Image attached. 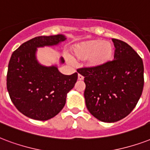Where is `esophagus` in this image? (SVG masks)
I'll return each mask as SVG.
<instances>
[{"mask_svg": "<svg viewBox=\"0 0 150 150\" xmlns=\"http://www.w3.org/2000/svg\"><path fill=\"white\" fill-rule=\"evenodd\" d=\"M83 76H82V75H81V74H78V80L81 81V80H83Z\"/></svg>", "mask_w": 150, "mask_h": 150, "instance_id": "esophagus-1", "label": "esophagus"}]
</instances>
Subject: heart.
I'll return each mask as SVG.
<instances>
[{
    "label": "heart",
    "mask_w": 150,
    "mask_h": 150,
    "mask_svg": "<svg viewBox=\"0 0 150 150\" xmlns=\"http://www.w3.org/2000/svg\"><path fill=\"white\" fill-rule=\"evenodd\" d=\"M74 53L79 59L88 58V64L98 67L108 62L113 54V46L109 41L91 40L76 45Z\"/></svg>",
    "instance_id": "1"
}]
</instances>
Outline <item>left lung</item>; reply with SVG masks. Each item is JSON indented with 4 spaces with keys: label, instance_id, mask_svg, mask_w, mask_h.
I'll return each instance as SVG.
<instances>
[{
    "label": "left lung",
    "instance_id": "left-lung-1",
    "mask_svg": "<svg viewBox=\"0 0 150 150\" xmlns=\"http://www.w3.org/2000/svg\"><path fill=\"white\" fill-rule=\"evenodd\" d=\"M114 59L98 67L77 69L84 76L86 106L103 122L125 118L135 107L144 87L142 59L125 41L112 39Z\"/></svg>",
    "mask_w": 150,
    "mask_h": 150
}]
</instances>
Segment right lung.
<instances>
[{"label":"right lung","mask_w":150,"mask_h":150,"mask_svg":"<svg viewBox=\"0 0 150 150\" xmlns=\"http://www.w3.org/2000/svg\"><path fill=\"white\" fill-rule=\"evenodd\" d=\"M65 40L60 34L37 37L23 43L11 54L7 89L16 109L31 119L47 120L56 116L64 107L67 92L76 82L77 73L64 75L56 67H43L36 59L37 47Z\"/></svg>","instance_id":"right-lung-1"}]
</instances>
